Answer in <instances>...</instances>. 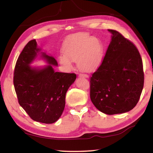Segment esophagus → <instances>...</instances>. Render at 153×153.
<instances>
[{
    "instance_id": "obj_1",
    "label": "esophagus",
    "mask_w": 153,
    "mask_h": 153,
    "mask_svg": "<svg viewBox=\"0 0 153 153\" xmlns=\"http://www.w3.org/2000/svg\"><path fill=\"white\" fill-rule=\"evenodd\" d=\"M79 77H88V75L86 74H80L79 75Z\"/></svg>"
}]
</instances>
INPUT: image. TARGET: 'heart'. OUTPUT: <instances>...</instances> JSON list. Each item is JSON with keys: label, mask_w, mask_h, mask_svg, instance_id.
<instances>
[{"label": "heart", "mask_w": 153, "mask_h": 153, "mask_svg": "<svg viewBox=\"0 0 153 153\" xmlns=\"http://www.w3.org/2000/svg\"><path fill=\"white\" fill-rule=\"evenodd\" d=\"M63 52L58 59L66 69H72V61H76L79 68L85 71H91L101 64L104 45L98 39L80 34L72 36L65 41Z\"/></svg>", "instance_id": "1"}]
</instances>
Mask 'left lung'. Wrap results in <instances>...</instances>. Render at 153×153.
I'll use <instances>...</instances> for the list:
<instances>
[{"instance_id":"8db88e82","label":"left lung","mask_w":153,"mask_h":153,"mask_svg":"<svg viewBox=\"0 0 153 153\" xmlns=\"http://www.w3.org/2000/svg\"><path fill=\"white\" fill-rule=\"evenodd\" d=\"M103 61L90 77V98L100 112L124 113L137 104L144 86L143 61L137 47L117 30Z\"/></svg>"}]
</instances>
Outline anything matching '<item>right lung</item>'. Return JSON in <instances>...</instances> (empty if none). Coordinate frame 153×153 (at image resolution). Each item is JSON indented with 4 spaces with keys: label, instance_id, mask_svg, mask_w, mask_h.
<instances>
[{
    "label": "right lung",
    "instance_id": "add662e5",
    "mask_svg": "<svg viewBox=\"0 0 153 153\" xmlns=\"http://www.w3.org/2000/svg\"><path fill=\"white\" fill-rule=\"evenodd\" d=\"M41 49L33 39L25 46L16 61L13 84L21 106L32 120L52 124L62 116L65 105V94L76 79V74L56 72L54 57L41 52L49 65L43 68H31Z\"/></svg>",
    "mask_w": 153,
    "mask_h": 153
}]
</instances>
